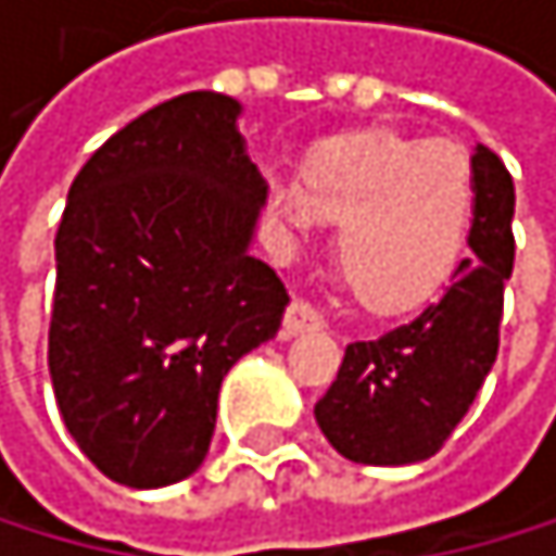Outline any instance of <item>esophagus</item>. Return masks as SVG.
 I'll return each mask as SVG.
<instances>
[{
    "mask_svg": "<svg viewBox=\"0 0 556 556\" xmlns=\"http://www.w3.org/2000/svg\"><path fill=\"white\" fill-rule=\"evenodd\" d=\"M323 329V315L315 312L305 299H295L285 312V323H281V336H299V332H315Z\"/></svg>",
    "mask_w": 556,
    "mask_h": 556,
    "instance_id": "esophagus-1",
    "label": "esophagus"
}]
</instances>
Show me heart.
<instances>
[{"mask_svg":"<svg viewBox=\"0 0 556 556\" xmlns=\"http://www.w3.org/2000/svg\"><path fill=\"white\" fill-rule=\"evenodd\" d=\"M271 220L288 241L343 224L339 275L374 308H407L448 278L476 206L472 162L462 146L401 135H359L319 149L305 173L268 176Z\"/></svg>","mask_w":556,"mask_h":556,"instance_id":"heart-1","label":"heart"}]
</instances>
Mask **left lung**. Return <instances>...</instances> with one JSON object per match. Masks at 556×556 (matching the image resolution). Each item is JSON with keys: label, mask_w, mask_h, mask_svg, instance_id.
I'll list each match as a JSON object with an SVG mask.
<instances>
[{"label": "left lung", "mask_w": 556, "mask_h": 556, "mask_svg": "<svg viewBox=\"0 0 556 556\" xmlns=\"http://www.w3.org/2000/svg\"><path fill=\"white\" fill-rule=\"evenodd\" d=\"M476 257L455 268L445 295L410 323L346 346L343 367L315 404V421L339 455L359 465L431 458L469 414L500 353L503 288L513 275L516 189L503 159L472 155Z\"/></svg>", "instance_id": "left-lung-1"}]
</instances>
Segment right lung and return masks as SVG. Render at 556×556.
Returning <instances> with one entry per match:
<instances>
[{"mask_svg":"<svg viewBox=\"0 0 556 556\" xmlns=\"http://www.w3.org/2000/svg\"><path fill=\"white\" fill-rule=\"evenodd\" d=\"M237 104L189 91L84 162L56 227L47 363L71 438L131 489L206 458L227 370L281 326L288 292L248 254L264 179Z\"/></svg>","mask_w":556,"mask_h":556,"instance_id":"obj_1","label":"right lung"}]
</instances>
